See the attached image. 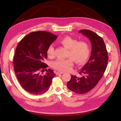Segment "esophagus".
Listing matches in <instances>:
<instances>
[{"label":"esophagus","mask_w":121,"mask_h":121,"mask_svg":"<svg viewBox=\"0 0 121 121\" xmlns=\"http://www.w3.org/2000/svg\"><path fill=\"white\" fill-rule=\"evenodd\" d=\"M64 72H61V71H57L56 72V75H60V74H63Z\"/></svg>","instance_id":"esophagus-1"}]
</instances>
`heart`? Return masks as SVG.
Instances as JSON below:
<instances>
[{"label": "heart", "mask_w": 121, "mask_h": 121, "mask_svg": "<svg viewBox=\"0 0 121 121\" xmlns=\"http://www.w3.org/2000/svg\"><path fill=\"white\" fill-rule=\"evenodd\" d=\"M60 43L67 49H69L67 59L61 58L52 62V67L60 71L68 72L72 70L74 61L76 64L81 65L84 64L88 58L90 48L88 44L84 41H79L69 36H65L60 41ZM46 52L49 57H52L54 54L53 45H50L47 49Z\"/></svg>", "instance_id": "obj_1"}]
</instances>
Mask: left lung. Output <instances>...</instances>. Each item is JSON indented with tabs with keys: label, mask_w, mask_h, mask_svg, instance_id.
<instances>
[{
	"label": "left lung",
	"mask_w": 121,
	"mask_h": 121,
	"mask_svg": "<svg viewBox=\"0 0 121 121\" xmlns=\"http://www.w3.org/2000/svg\"><path fill=\"white\" fill-rule=\"evenodd\" d=\"M79 33L89 39L92 50L89 60L79 72L81 77L71 75L67 87L75 93L85 94L94 88L102 78L108 65V56L103 39L96 33L85 29Z\"/></svg>",
	"instance_id": "1"
}]
</instances>
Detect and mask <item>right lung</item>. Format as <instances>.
<instances>
[{
    "label": "right lung",
    "mask_w": 121,
    "mask_h": 121,
    "mask_svg": "<svg viewBox=\"0 0 121 121\" xmlns=\"http://www.w3.org/2000/svg\"><path fill=\"white\" fill-rule=\"evenodd\" d=\"M57 37L44 31L33 32L18 44L13 57L14 72L22 87L31 94L46 92L56 76L50 69H46L45 75L40 71L48 67L44 63L47 57V49Z\"/></svg>",
    "instance_id": "right-lung-1"
}]
</instances>
